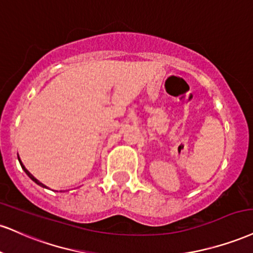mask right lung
<instances>
[{"label":"right lung","instance_id":"1","mask_svg":"<svg viewBox=\"0 0 253 253\" xmlns=\"http://www.w3.org/2000/svg\"><path fill=\"white\" fill-rule=\"evenodd\" d=\"M17 158H19V161H20V164H21V167H22V169H23V171H24V172H26V174H27V175H28V176H29V178H30V179H32V180H33V181H34V182H36V184H38V185H40V186H41V187H45V188H47V186H45V185H43V184H42V182H40V181L38 180V179H36V178H35V176H34V175H33V174H32V173H30V172L28 171V169H26V167H24V165H23V164H22V161H21V159H20V157H17Z\"/></svg>","mask_w":253,"mask_h":253}]
</instances>
